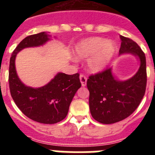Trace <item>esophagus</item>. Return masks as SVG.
<instances>
[{
  "label": "esophagus",
  "mask_w": 155,
  "mask_h": 155,
  "mask_svg": "<svg viewBox=\"0 0 155 155\" xmlns=\"http://www.w3.org/2000/svg\"><path fill=\"white\" fill-rule=\"evenodd\" d=\"M80 81H81V85L83 86V87L86 86V84H87V78H86L84 75L83 74L80 75Z\"/></svg>",
  "instance_id": "1"
}]
</instances>
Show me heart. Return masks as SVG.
Here are the masks:
<instances>
[{"label":"heart","mask_w":155,"mask_h":155,"mask_svg":"<svg viewBox=\"0 0 155 155\" xmlns=\"http://www.w3.org/2000/svg\"><path fill=\"white\" fill-rule=\"evenodd\" d=\"M117 52L116 42L102 37H91L79 42L74 47L77 59H87L89 72L97 74L107 68Z\"/></svg>","instance_id":"obj_1"}]
</instances>
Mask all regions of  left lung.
Wrapping results in <instances>:
<instances>
[{"instance_id": "8db88e82", "label": "left lung", "mask_w": 155, "mask_h": 155, "mask_svg": "<svg viewBox=\"0 0 155 155\" xmlns=\"http://www.w3.org/2000/svg\"><path fill=\"white\" fill-rule=\"evenodd\" d=\"M119 55L132 54L137 57L140 67L130 78L121 81L114 75L113 68L87 79L89 108L93 118L103 124L120 122L136 110L144 95L147 84L146 57L139 46L132 39L120 35Z\"/></svg>"}]
</instances>
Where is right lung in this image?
<instances>
[{
    "label": "right lung",
    "instance_id": "add662e5",
    "mask_svg": "<svg viewBox=\"0 0 155 155\" xmlns=\"http://www.w3.org/2000/svg\"><path fill=\"white\" fill-rule=\"evenodd\" d=\"M51 39L48 32L27 36L14 50L9 66V87L18 109L27 117L44 124H54L65 118L77 91L81 86L78 73L69 75L59 72L46 85L27 86L20 80L15 68V58L23 49L43 46Z\"/></svg>",
    "mask_w": 155,
    "mask_h": 155
}]
</instances>
